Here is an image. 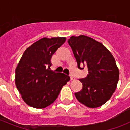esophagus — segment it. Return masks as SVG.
<instances>
[{"label":"esophagus","mask_w":130,"mask_h":130,"mask_svg":"<svg viewBox=\"0 0 130 130\" xmlns=\"http://www.w3.org/2000/svg\"><path fill=\"white\" fill-rule=\"evenodd\" d=\"M73 79H74V78H73L72 76H70V81H73Z\"/></svg>","instance_id":"1"}]
</instances>
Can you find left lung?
Listing matches in <instances>:
<instances>
[{
	"mask_svg": "<svg viewBox=\"0 0 130 130\" xmlns=\"http://www.w3.org/2000/svg\"><path fill=\"white\" fill-rule=\"evenodd\" d=\"M79 69H88L87 77L79 79L82 90L75 93L85 106L96 108L110 99L117 88L119 70L114 57L104 45L85 35L72 36L68 40Z\"/></svg>",
	"mask_w": 130,
	"mask_h": 130,
	"instance_id": "obj_1",
	"label": "left lung"
}]
</instances>
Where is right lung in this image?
<instances>
[{
	"mask_svg": "<svg viewBox=\"0 0 130 130\" xmlns=\"http://www.w3.org/2000/svg\"><path fill=\"white\" fill-rule=\"evenodd\" d=\"M65 37L43 38L26 49L15 70V85L24 102L43 109L57 99L70 77L50 70L52 55L66 42Z\"/></svg>",
	"mask_w": 130,
	"mask_h": 130,
	"instance_id": "right-lung-1",
	"label": "right lung"
}]
</instances>
